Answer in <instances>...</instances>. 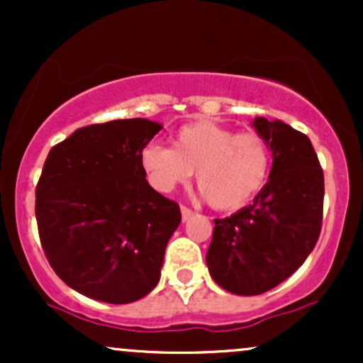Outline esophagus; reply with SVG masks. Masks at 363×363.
I'll return each instance as SVG.
<instances>
[{"label":"esophagus","mask_w":363,"mask_h":363,"mask_svg":"<svg viewBox=\"0 0 363 363\" xmlns=\"http://www.w3.org/2000/svg\"><path fill=\"white\" fill-rule=\"evenodd\" d=\"M181 215H182V222H187V220H189L191 216L194 215V211L191 210V208H187V206L182 205L181 206Z\"/></svg>","instance_id":"34e87169"}]
</instances>
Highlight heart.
Returning a JSON list of instances; mask_svg holds the SVG:
<instances>
[{"label": "heart", "mask_w": 363, "mask_h": 363, "mask_svg": "<svg viewBox=\"0 0 363 363\" xmlns=\"http://www.w3.org/2000/svg\"><path fill=\"white\" fill-rule=\"evenodd\" d=\"M141 167L155 189L169 193L196 170V184L216 210L249 203L268 182L272 148L256 131L196 121L172 136V148L152 143L141 152Z\"/></svg>", "instance_id": "obj_1"}]
</instances>
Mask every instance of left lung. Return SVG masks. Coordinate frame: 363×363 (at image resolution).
<instances>
[{"mask_svg":"<svg viewBox=\"0 0 363 363\" xmlns=\"http://www.w3.org/2000/svg\"><path fill=\"white\" fill-rule=\"evenodd\" d=\"M252 126L272 148L269 179L249 206L216 218L206 264L216 285L259 295L294 274L320 234L324 174L311 140L281 121Z\"/></svg>","mask_w":363,"mask_h":363,"instance_id":"8db88e82","label":"left lung"}]
</instances>
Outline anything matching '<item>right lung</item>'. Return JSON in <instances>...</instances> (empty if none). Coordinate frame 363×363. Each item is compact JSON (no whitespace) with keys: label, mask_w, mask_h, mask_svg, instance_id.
<instances>
[{"label":"right lung","mask_w":363,"mask_h":363,"mask_svg":"<svg viewBox=\"0 0 363 363\" xmlns=\"http://www.w3.org/2000/svg\"><path fill=\"white\" fill-rule=\"evenodd\" d=\"M162 129L148 119L80 128L44 162L35 189L40 244L57 277L78 294L129 303L160 280L181 210L157 193L141 152Z\"/></svg>","instance_id":"right-lung-1"}]
</instances>
